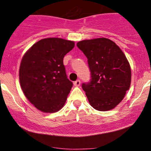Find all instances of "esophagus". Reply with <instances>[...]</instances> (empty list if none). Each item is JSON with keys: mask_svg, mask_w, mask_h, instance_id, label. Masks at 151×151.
<instances>
[{"mask_svg": "<svg viewBox=\"0 0 151 151\" xmlns=\"http://www.w3.org/2000/svg\"><path fill=\"white\" fill-rule=\"evenodd\" d=\"M80 84H81L80 80H77L74 82V85L75 86H80Z\"/></svg>", "mask_w": 151, "mask_h": 151, "instance_id": "obj_1", "label": "esophagus"}]
</instances>
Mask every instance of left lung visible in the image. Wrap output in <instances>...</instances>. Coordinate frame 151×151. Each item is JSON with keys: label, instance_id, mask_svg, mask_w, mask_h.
<instances>
[{"label": "left lung", "instance_id": "1", "mask_svg": "<svg viewBox=\"0 0 151 151\" xmlns=\"http://www.w3.org/2000/svg\"><path fill=\"white\" fill-rule=\"evenodd\" d=\"M77 46L87 58L91 72L89 82L81 85L90 105L101 111L115 108L131 85V67L125 55L104 37L80 41Z\"/></svg>", "mask_w": 151, "mask_h": 151}]
</instances>
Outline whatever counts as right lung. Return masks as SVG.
Instances as JSON below:
<instances>
[{"label":"right lung","mask_w":151,"mask_h":151,"mask_svg":"<svg viewBox=\"0 0 151 151\" xmlns=\"http://www.w3.org/2000/svg\"><path fill=\"white\" fill-rule=\"evenodd\" d=\"M74 47L73 41L45 38L24 55L19 70L20 86L38 110L55 113L65 105L73 83L67 79L63 58Z\"/></svg>","instance_id":"add662e5"}]
</instances>
